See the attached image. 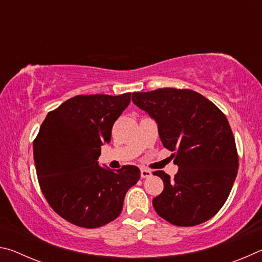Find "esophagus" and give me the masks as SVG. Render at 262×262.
<instances>
[{
	"label": "esophagus",
	"instance_id": "34e87169",
	"mask_svg": "<svg viewBox=\"0 0 262 262\" xmlns=\"http://www.w3.org/2000/svg\"><path fill=\"white\" fill-rule=\"evenodd\" d=\"M151 176V171L148 168H141V177L142 178H149Z\"/></svg>",
	"mask_w": 262,
	"mask_h": 262
}]
</instances>
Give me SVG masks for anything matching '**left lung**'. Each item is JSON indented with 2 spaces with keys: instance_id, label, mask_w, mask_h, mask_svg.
I'll list each match as a JSON object with an SVG mask.
<instances>
[{
  "instance_id": "1",
  "label": "left lung",
  "mask_w": 262,
  "mask_h": 262,
  "mask_svg": "<svg viewBox=\"0 0 262 262\" xmlns=\"http://www.w3.org/2000/svg\"><path fill=\"white\" fill-rule=\"evenodd\" d=\"M132 100L157 121L164 148L173 152L179 166L173 179L164 171L154 172L164 183L152 200L155 210L177 227L210 220L227 201L239 166L227 117L189 89L133 92Z\"/></svg>"
}]
</instances>
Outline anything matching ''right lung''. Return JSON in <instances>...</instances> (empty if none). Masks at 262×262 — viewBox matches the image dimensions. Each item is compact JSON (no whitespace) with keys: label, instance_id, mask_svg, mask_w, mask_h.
<instances>
[{"label":"right lung","instance_id":"add662e5","mask_svg":"<svg viewBox=\"0 0 262 262\" xmlns=\"http://www.w3.org/2000/svg\"><path fill=\"white\" fill-rule=\"evenodd\" d=\"M130 103L120 96L78 95L48 112L33 141L38 181L57 215L81 228L95 229L120 215L127 190L140 179V168L117 171L97 163L101 145Z\"/></svg>","mask_w":262,"mask_h":262}]
</instances>
